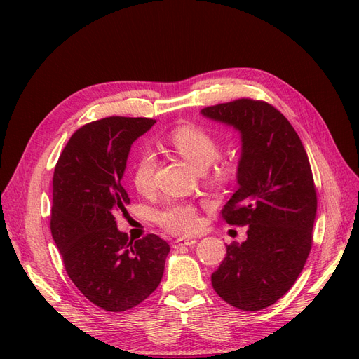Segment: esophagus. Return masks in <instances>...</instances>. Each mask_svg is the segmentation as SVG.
<instances>
[{
	"instance_id": "34e87169",
	"label": "esophagus",
	"mask_w": 359,
	"mask_h": 359,
	"mask_svg": "<svg viewBox=\"0 0 359 359\" xmlns=\"http://www.w3.org/2000/svg\"><path fill=\"white\" fill-rule=\"evenodd\" d=\"M198 241L194 238H178L173 241V248H182V247H193Z\"/></svg>"
}]
</instances>
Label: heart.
Segmentation results:
<instances>
[{"mask_svg":"<svg viewBox=\"0 0 359 359\" xmlns=\"http://www.w3.org/2000/svg\"><path fill=\"white\" fill-rule=\"evenodd\" d=\"M172 148L186 160L190 166L205 170L219 156V144L215 137L198 126H180L168 136ZM156 160L149 153H144L136 161L132 181L137 191L147 193L153 186ZM157 222L166 231L180 235H190L198 231L199 217L190 203H170L157 212Z\"/></svg>","mask_w":359,"mask_h":359,"instance_id":"b5f03b06","label":"heart"}]
</instances>
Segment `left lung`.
<instances>
[{
	"instance_id": "8db88e82",
	"label": "left lung",
	"mask_w": 359,
	"mask_h": 359,
	"mask_svg": "<svg viewBox=\"0 0 359 359\" xmlns=\"http://www.w3.org/2000/svg\"><path fill=\"white\" fill-rule=\"evenodd\" d=\"M201 115L241 137L238 190L223 219L248 226L247 240L227 245L211 281L217 295L244 311L266 309L295 283L311 248L318 199L306 149L274 106L240 99Z\"/></svg>"
}]
</instances>
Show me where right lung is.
Here are the masks:
<instances>
[{"label":"right lung","mask_w":359,"mask_h":359,"mask_svg":"<svg viewBox=\"0 0 359 359\" xmlns=\"http://www.w3.org/2000/svg\"><path fill=\"white\" fill-rule=\"evenodd\" d=\"M156 124L109 116L81 127L53 172L50 232L67 274L83 295L107 311H126L160 285L169 244L157 235L130 240L115 215L130 203L121 180L130 149Z\"/></svg>","instance_id":"right-lung-1"}]
</instances>
